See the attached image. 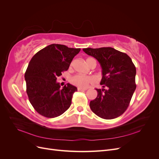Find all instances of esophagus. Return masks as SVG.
<instances>
[{
    "mask_svg": "<svg viewBox=\"0 0 159 159\" xmlns=\"http://www.w3.org/2000/svg\"><path fill=\"white\" fill-rule=\"evenodd\" d=\"M86 89L85 88H78V91H85Z\"/></svg>",
    "mask_w": 159,
    "mask_h": 159,
    "instance_id": "esophagus-1",
    "label": "esophagus"
}]
</instances>
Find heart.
Instances as JSON below:
<instances>
[{
    "label": "heart",
    "instance_id": "obj_1",
    "mask_svg": "<svg viewBox=\"0 0 159 159\" xmlns=\"http://www.w3.org/2000/svg\"><path fill=\"white\" fill-rule=\"evenodd\" d=\"M88 59L86 60L87 61ZM71 82L74 85L78 86L79 88H87L89 84L94 82V79L90 76H84L81 75H75L71 78Z\"/></svg>",
    "mask_w": 159,
    "mask_h": 159
}]
</instances>
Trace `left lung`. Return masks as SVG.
Segmentation results:
<instances>
[{
  "instance_id": "obj_1",
  "label": "left lung",
  "mask_w": 159,
  "mask_h": 159,
  "mask_svg": "<svg viewBox=\"0 0 159 159\" xmlns=\"http://www.w3.org/2000/svg\"><path fill=\"white\" fill-rule=\"evenodd\" d=\"M102 68V89H96L98 96L90 102L91 111L101 118L112 119L127 109L136 89V68L125 53L111 47L84 48Z\"/></svg>"
}]
</instances>
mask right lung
Masks as SVG:
<instances>
[{
	"label": "right lung",
	"mask_w": 159,
	"mask_h": 159,
	"mask_svg": "<svg viewBox=\"0 0 159 159\" xmlns=\"http://www.w3.org/2000/svg\"><path fill=\"white\" fill-rule=\"evenodd\" d=\"M80 50L53 44L32 57L25 75L26 93L33 107L42 116L56 117L70 107L72 96L78 89L70 84L61 88L56 80L68 70Z\"/></svg>",
	"instance_id": "right-lung-1"
}]
</instances>
